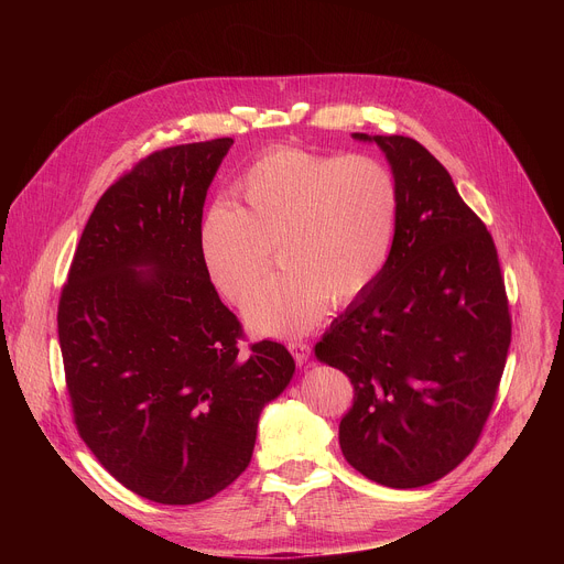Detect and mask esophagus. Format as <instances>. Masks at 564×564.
<instances>
[{
	"mask_svg": "<svg viewBox=\"0 0 564 564\" xmlns=\"http://www.w3.org/2000/svg\"><path fill=\"white\" fill-rule=\"evenodd\" d=\"M288 348H290V352H292V357H294V361H296L299 368L307 364V359H310V346H307V344H303V341H290Z\"/></svg>",
	"mask_w": 564,
	"mask_h": 564,
	"instance_id": "34e87169",
	"label": "esophagus"
}]
</instances>
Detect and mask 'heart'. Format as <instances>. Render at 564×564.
I'll return each mask as SVG.
<instances>
[{"label": "heart", "instance_id": "heart-1", "mask_svg": "<svg viewBox=\"0 0 564 564\" xmlns=\"http://www.w3.org/2000/svg\"><path fill=\"white\" fill-rule=\"evenodd\" d=\"M236 196L238 207L214 200L203 212L196 248L209 283L236 303L264 273L267 243L278 240L282 272L243 303L261 335L307 333L328 301H357L388 265L401 192L379 158L276 147L238 176Z\"/></svg>", "mask_w": 564, "mask_h": 564}]
</instances>
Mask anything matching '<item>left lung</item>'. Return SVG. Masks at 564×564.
I'll return each mask as SVG.
<instances>
[{
  "mask_svg": "<svg viewBox=\"0 0 564 564\" xmlns=\"http://www.w3.org/2000/svg\"><path fill=\"white\" fill-rule=\"evenodd\" d=\"M377 142L401 192L392 254L375 285L333 321L318 361L350 377L344 457L390 489L451 473L485 429L511 344L494 238L440 160L406 135Z\"/></svg>",
  "mask_w": 564,
  "mask_h": 564,
  "instance_id": "1",
  "label": "left lung"
}]
</instances>
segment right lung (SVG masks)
Segmentation results:
<instances>
[{
  "label": "right lung",
  "mask_w": 564,
  "mask_h": 564,
  "mask_svg": "<svg viewBox=\"0 0 564 564\" xmlns=\"http://www.w3.org/2000/svg\"><path fill=\"white\" fill-rule=\"evenodd\" d=\"M231 138L149 153L98 200L57 307L79 437L158 505L214 498L252 459L261 411L294 375L243 328L198 259L196 229Z\"/></svg>",
  "instance_id": "add662e5"
}]
</instances>
